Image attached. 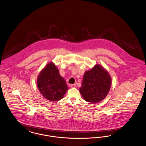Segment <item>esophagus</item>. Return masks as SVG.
Returning a JSON list of instances; mask_svg holds the SVG:
<instances>
[{
  "label": "esophagus",
  "mask_w": 146,
  "mask_h": 146,
  "mask_svg": "<svg viewBox=\"0 0 146 146\" xmlns=\"http://www.w3.org/2000/svg\"><path fill=\"white\" fill-rule=\"evenodd\" d=\"M76 84H71V85H70V87H71V88H76Z\"/></svg>",
  "instance_id": "esophagus-1"
}]
</instances>
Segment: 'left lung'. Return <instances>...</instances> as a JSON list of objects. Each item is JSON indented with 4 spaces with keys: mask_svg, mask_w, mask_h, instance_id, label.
Segmentation results:
<instances>
[{
    "mask_svg": "<svg viewBox=\"0 0 146 146\" xmlns=\"http://www.w3.org/2000/svg\"><path fill=\"white\" fill-rule=\"evenodd\" d=\"M111 78L108 71L97 64L85 71L79 91L84 99L91 104L104 100L110 90Z\"/></svg>",
    "mask_w": 146,
    "mask_h": 146,
    "instance_id": "1",
    "label": "left lung"
}]
</instances>
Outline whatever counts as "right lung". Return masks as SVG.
I'll use <instances>...</instances> for the list:
<instances>
[{
  "mask_svg": "<svg viewBox=\"0 0 146 146\" xmlns=\"http://www.w3.org/2000/svg\"><path fill=\"white\" fill-rule=\"evenodd\" d=\"M37 86L43 97L50 101L61 100L68 89L64 79L52 62L42 69L36 79Z\"/></svg>",
  "mask_w": 146,
  "mask_h": 146,
  "instance_id": "right-lung-1",
  "label": "right lung"
}]
</instances>
